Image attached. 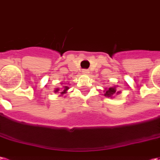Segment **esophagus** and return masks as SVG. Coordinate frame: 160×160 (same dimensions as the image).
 Listing matches in <instances>:
<instances>
[{
  "label": "esophagus",
  "instance_id": "esophagus-1",
  "mask_svg": "<svg viewBox=\"0 0 160 160\" xmlns=\"http://www.w3.org/2000/svg\"><path fill=\"white\" fill-rule=\"evenodd\" d=\"M82 72H83L84 74H88V73L89 72V71L88 70V69H83V70H82Z\"/></svg>",
  "mask_w": 160,
  "mask_h": 160
}]
</instances>
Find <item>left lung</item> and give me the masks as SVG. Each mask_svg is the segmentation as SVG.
Wrapping results in <instances>:
<instances>
[{"label": "left lung", "mask_w": 160, "mask_h": 160, "mask_svg": "<svg viewBox=\"0 0 160 160\" xmlns=\"http://www.w3.org/2000/svg\"><path fill=\"white\" fill-rule=\"evenodd\" d=\"M117 93V90H116V88H108V90H106L105 91V94H104V95L105 96H107V97H111L112 95L114 94H116ZM118 93V92H117Z\"/></svg>", "instance_id": "8db88e82"}]
</instances>
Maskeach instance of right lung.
Listing matches in <instances>:
<instances>
[{"label":"right lung","mask_w":160,"mask_h":160,"mask_svg":"<svg viewBox=\"0 0 160 160\" xmlns=\"http://www.w3.org/2000/svg\"><path fill=\"white\" fill-rule=\"evenodd\" d=\"M67 89H68V87H66V88H64V90H63V91H62L61 93H60V94H66V90H67ZM58 90H59V89L58 88H57L56 89V90H55V92H58Z\"/></svg>","instance_id":"right-lung-1"}]
</instances>
